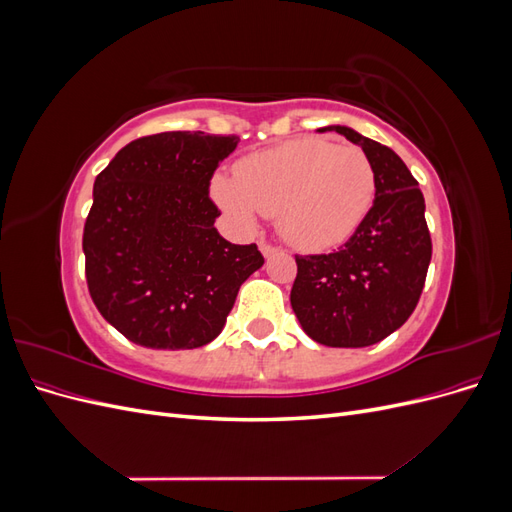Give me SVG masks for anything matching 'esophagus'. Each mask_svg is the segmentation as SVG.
Returning a JSON list of instances; mask_svg holds the SVG:
<instances>
[{
    "label": "esophagus",
    "mask_w": 512,
    "mask_h": 512,
    "mask_svg": "<svg viewBox=\"0 0 512 512\" xmlns=\"http://www.w3.org/2000/svg\"><path fill=\"white\" fill-rule=\"evenodd\" d=\"M260 252H262V256H265V258H271V256H275L277 252H280V247H275V245H271V243L262 241V243H260Z\"/></svg>",
    "instance_id": "34e87169"
}]
</instances>
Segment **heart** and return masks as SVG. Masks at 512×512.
Wrapping results in <instances>:
<instances>
[{
    "label": "heart",
    "mask_w": 512,
    "mask_h": 512,
    "mask_svg": "<svg viewBox=\"0 0 512 512\" xmlns=\"http://www.w3.org/2000/svg\"><path fill=\"white\" fill-rule=\"evenodd\" d=\"M209 192L237 226L252 228L256 211L275 215L292 247L327 252L346 243L367 218L376 175L361 149L309 136L241 158L235 179L215 175Z\"/></svg>",
    "instance_id": "heart-1"
}]
</instances>
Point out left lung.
<instances>
[{
	"label": "left lung",
	"mask_w": 512,
	"mask_h": 512,
	"mask_svg": "<svg viewBox=\"0 0 512 512\" xmlns=\"http://www.w3.org/2000/svg\"><path fill=\"white\" fill-rule=\"evenodd\" d=\"M359 145L374 166L376 198L339 252L297 256L290 305L301 329L331 348H365L404 324L431 260L425 198L397 153L348 126H327Z\"/></svg>",
	"instance_id": "1"
}]
</instances>
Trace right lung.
I'll return each mask as SVG.
<instances>
[{
  "label": "right lung",
  "instance_id": "right-lung-1",
  "mask_svg": "<svg viewBox=\"0 0 512 512\" xmlns=\"http://www.w3.org/2000/svg\"><path fill=\"white\" fill-rule=\"evenodd\" d=\"M239 136L162 132L123 147L94 183L83 232L89 294L130 342L200 348L218 337L241 284L265 265L220 237L213 170Z\"/></svg>",
  "mask_w": 512,
  "mask_h": 512
}]
</instances>
